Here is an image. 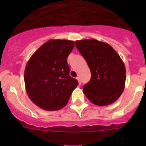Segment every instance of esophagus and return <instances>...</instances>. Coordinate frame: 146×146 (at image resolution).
Here are the masks:
<instances>
[{"mask_svg":"<svg viewBox=\"0 0 146 146\" xmlns=\"http://www.w3.org/2000/svg\"><path fill=\"white\" fill-rule=\"evenodd\" d=\"M76 80H78V82H79V83H80H80H81V82H80V78L79 77V76H77V77H76Z\"/></svg>","mask_w":146,"mask_h":146,"instance_id":"esophagus-1","label":"esophagus"}]
</instances>
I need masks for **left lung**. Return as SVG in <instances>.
<instances>
[{"label": "left lung", "instance_id": "8db88e82", "mask_svg": "<svg viewBox=\"0 0 146 146\" xmlns=\"http://www.w3.org/2000/svg\"><path fill=\"white\" fill-rule=\"evenodd\" d=\"M76 47L91 71V80L83 86L85 96L98 106L116 102L126 82V68L119 54L110 44L96 39L78 40Z\"/></svg>", "mask_w": 146, "mask_h": 146}]
</instances>
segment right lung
I'll use <instances>...</instances> for the list:
<instances>
[{
  "label": "right lung",
  "instance_id": "1",
  "mask_svg": "<svg viewBox=\"0 0 146 146\" xmlns=\"http://www.w3.org/2000/svg\"><path fill=\"white\" fill-rule=\"evenodd\" d=\"M73 48V41L50 39L27 62L24 72L26 92L42 109L57 111L64 108L79 84L70 76L67 64V57Z\"/></svg>",
  "mask_w": 146,
  "mask_h": 146
}]
</instances>
